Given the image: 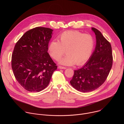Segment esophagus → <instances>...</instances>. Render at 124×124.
Returning a JSON list of instances; mask_svg holds the SVG:
<instances>
[{
	"instance_id": "obj_1",
	"label": "esophagus",
	"mask_w": 124,
	"mask_h": 124,
	"mask_svg": "<svg viewBox=\"0 0 124 124\" xmlns=\"http://www.w3.org/2000/svg\"><path fill=\"white\" fill-rule=\"evenodd\" d=\"M58 68H59V69H66V67H63V66H58Z\"/></svg>"
}]
</instances>
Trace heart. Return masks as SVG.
<instances>
[{
    "mask_svg": "<svg viewBox=\"0 0 124 124\" xmlns=\"http://www.w3.org/2000/svg\"><path fill=\"white\" fill-rule=\"evenodd\" d=\"M94 39L89 34H83L77 31H65L58 36V41H51L48 46L50 56L54 59H59L60 64L80 65L85 62L92 54L94 47Z\"/></svg>",
    "mask_w": 124,
    "mask_h": 124,
    "instance_id": "b5f03b06",
    "label": "heart"
}]
</instances>
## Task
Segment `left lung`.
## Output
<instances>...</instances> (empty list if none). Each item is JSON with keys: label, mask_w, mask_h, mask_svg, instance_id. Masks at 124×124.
I'll use <instances>...</instances> for the list:
<instances>
[{"label": "left lung", "mask_w": 124, "mask_h": 124, "mask_svg": "<svg viewBox=\"0 0 124 124\" xmlns=\"http://www.w3.org/2000/svg\"><path fill=\"white\" fill-rule=\"evenodd\" d=\"M96 37L95 50L84 66L74 70L70 81L71 85L82 92L94 91L107 79L113 63L112 48L110 43L97 29L92 27Z\"/></svg>", "instance_id": "1"}]
</instances>
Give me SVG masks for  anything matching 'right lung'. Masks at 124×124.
I'll return each mask as SVG.
<instances>
[{
  "label": "right lung",
  "mask_w": 124,
  "mask_h": 124,
  "mask_svg": "<svg viewBox=\"0 0 124 124\" xmlns=\"http://www.w3.org/2000/svg\"><path fill=\"white\" fill-rule=\"evenodd\" d=\"M53 30L36 27L26 32L17 41L12 55L14 76L30 92H40L48 85L56 64L49 55L48 43Z\"/></svg>",
  "instance_id": "obj_1"
}]
</instances>
